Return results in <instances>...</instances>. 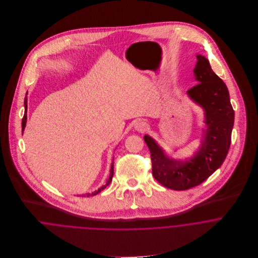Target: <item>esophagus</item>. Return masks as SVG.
<instances>
[{"instance_id":"1","label":"esophagus","mask_w":258,"mask_h":258,"mask_svg":"<svg viewBox=\"0 0 258 258\" xmlns=\"http://www.w3.org/2000/svg\"><path fill=\"white\" fill-rule=\"evenodd\" d=\"M135 128H136V130H137V131L144 132V131L147 129V125H146V123H144V122L140 121V122H138V123L135 125Z\"/></svg>"}]
</instances>
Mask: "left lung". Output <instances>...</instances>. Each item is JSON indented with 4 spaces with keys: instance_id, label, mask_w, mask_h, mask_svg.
<instances>
[{
    "instance_id": "obj_1",
    "label": "left lung",
    "mask_w": 258,
    "mask_h": 258,
    "mask_svg": "<svg viewBox=\"0 0 258 258\" xmlns=\"http://www.w3.org/2000/svg\"><path fill=\"white\" fill-rule=\"evenodd\" d=\"M197 59L194 76L198 84L186 94L204 110L206 127L200 147L191 157L176 160L169 157L151 136H144L151 153L154 178L164 186L176 190L202 184L221 167L230 146L234 122L226 85L213 72L208 58L197 54Z\"/></svg>"
}]
</instances>
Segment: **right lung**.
<instances>
[{"label": "right lung", "instance_id": "1", "mask_svg": "<svg viewBox=\"0 0 258 258\" xmlns=\"http://www.w3.org/2000/svg\"><path fill=\"white\" fill-rule=\"evenodd\" d=\"M27 95H28V92L26 93V96H25V102H24V104H25V114H24V118H23V121H22V131H23V133H24V130H25V128H26L27 118H28V117H27V109H28V97H27ZM113 160H114V158H113ZM113 160H112V164H111L110 176H109V178H108V180H107L106 184H103L100 188H98V189H97V190H95L94 192H92V194H88V195H87V197L97 195L98 192H100L102 189H104L108 184H110L111 181H112V177H113V173H114V167H113L114 162H113Z\"/></svg>", "mask_w": 258, "mask_h": 258}]
</instances>
